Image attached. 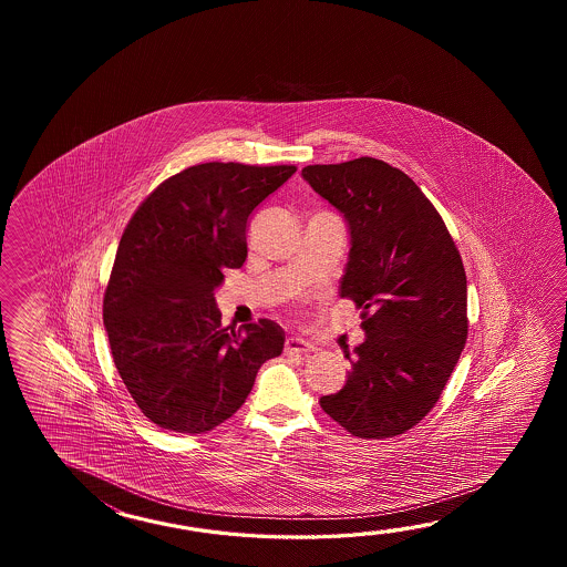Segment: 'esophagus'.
Wrapping results in <instances>:
<instances>
[{
    "mask_svg": "<svg viewBox=\"0 0 567 567\" xmlns=\"http://www.w3.org/2000/svg\"><path fill=\"white\" fill-rule=\"evenodd\" d=\"M313 344L303 340V338L291 337L286 340V352H301V354H308L312 352Z\"/></svg>",
    "mask_w": 567,
    "mask_h": 567,
    "instance_id": "obj_1",
    "label": "esophagus"
}]
</instances>
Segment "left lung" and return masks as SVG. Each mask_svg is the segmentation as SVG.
I'll list each match as a JSON object with an SVG mask.
<instances>
[{"mask_svg":"<svg viewBox=\"0 0 567 567\" xmlns=\"http://www.w3.org/2000/svg\"><path fill=\"white\" fill-rule=\"evenodd\" d=\"M350 230L340 296L362 310L364 342L322 410L364 440L405 434L442 395L468 338L466 271L444 220L405 172L357 157L301 169Z\"/></svg>","mask_w":567,"mask_h":567,"instance_id":"8db88e82","label":"left lung"}]
</instances>
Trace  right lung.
<instances>
[{
  "label": "right lung",
  "instance_id": "right-lung-1",
  "mask_svg": "<svg viewBox=\"0 0 567 567\" xmlns=\"http://www.w3.org/2000/svg\"><path fill=\"white\" fill-rule=\"evenodd\" d=\"M296 166L208 162L162 182L130 218L111 269L103 322L115 367L150 422L205 434L229 420L284 330L220 324L215 289L247 257V220Z\"/></svg>",
  "mask_w": 567,
  "mask_h": 567
}]
</instances>
